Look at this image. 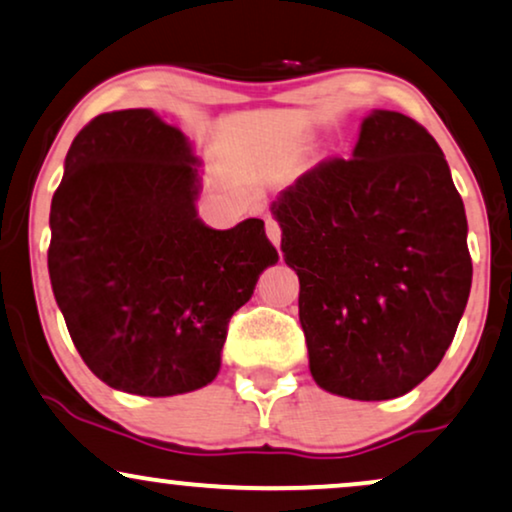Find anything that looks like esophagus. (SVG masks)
I'll return each mask as SVG.
<instances>
[{
  "instance_id": "1",
  "label": "esophagus",
  "mask_w": 512,
  "mask_h": 512,
  "mask_svg": "<svg viewBox=\"0 0 512 512\" xmlns=\"http://www.w3.org/2000/svg\"><path fill=\"white\" fill-rule=\"evenodd\" d=\"M267 236L269 241L278 248V243H281V224H278L274 217H267Z\"/></svg>"
}]
</instances>
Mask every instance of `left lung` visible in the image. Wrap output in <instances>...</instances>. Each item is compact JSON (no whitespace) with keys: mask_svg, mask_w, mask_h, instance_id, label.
Wrapping results in <instances>:
<instances>
[{"mask_svg":"<svg viewBox=\"0 0 512 512\" xmlns=\"http://www.w3.org/2000/svg\"><path fill=\"white\" fill-rule=\"evenodd\" d=\"M271 212L300 278L316 385L380 401L423 383L454 340L472 283L463 200L428 129L371 113L352 158L321 160Z\"/></svg>","mask_w":512,"mask_h":512,"instance_id":"8db88e82","label":"left lung"}]
</instances>
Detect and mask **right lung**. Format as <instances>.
I'll return each instance as SVG.
<instances>
[{
	"label": "right lung",
	"mask_w": 512,
	"mask_h": 512,
	"mask_svg": "<svg viewBox=\"0 0 512 512\" xmlns=\"http://www.w3.org/2000/svg\"><path fill=\"white\" fill-rule=\"evenodd\" d=\"M189 141L148 108L80 129L51 198L49 278L96 378L141 397L215 380L229 321L278 252L262 219L205 226Z\"/></svg>",
	"instance_id": "obj_1"
}]
</instances>
